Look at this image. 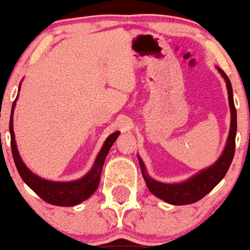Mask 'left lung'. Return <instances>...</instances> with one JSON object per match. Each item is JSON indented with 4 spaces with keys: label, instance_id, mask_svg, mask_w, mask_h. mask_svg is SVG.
I'll list each match as a JSON object with an SVG mask.
<instances>
[{
    "label": "left lung",
    "instance_id": "8db88e82",
    "mask_svg": "<svg viewBox=\"0 0 250 250\" xmlns=\"http://www.w3.org/2000/svg\"><path fill=\"white\" fill-rule=\"evenodd\" d=\"M216 69L226 83L227 93H229V109H231V125H229V137H227L226 146H225L219 159L214 164L210 165L209 167L201 170L186 181L177 182V184H167V182H160L152 179L148 175L147 169L143 164V160L141 159L140 155H137L142 176L150 193H153L155 197L167 202V203L172 204V206H187V204L201 201L224 179L229 165H231L232 159H233L237 132V113L236 108H234L233 92H232L231 81L224 73V70H221L217 66Z\"/></svg>",
    "mask_w": 250,
    "mask_h": 250
}]
</instances>
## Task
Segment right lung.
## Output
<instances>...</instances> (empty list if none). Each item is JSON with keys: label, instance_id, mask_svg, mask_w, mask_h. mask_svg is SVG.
<instances>
[{"label": "right lung", "instance_id": "right-lung-1", "mask_svg": "<svg viewBox=\"0 0 250 250\" xmlns=\"http://www.w3.org/2000/svg\"><path fill=\"white\" fill-rule=\"evenodd\" d=\"M19 90H21V83H19ZM17 98H18V96H17ZM16 101H14L13 105H12L11 120H9V132H11L12 154H13V159L14 163H16L17 170H18L19 175L23 179V181L40 198L43 199L47 203L52 204V206L74 207L80 204L81 202L86 201L87 198H90L96 192L98 185H100L101 174H102V167L103 164H104L105 157H107L113 143L115 142L118 136L120 135L119 131H115L112 135L108 136L107 140L103 143L101 150L98 152L97 157H96L92 167H91L90 171L83 177H81L79 180H74V181L66 182L44 180L42 177L38 176L36 174H34L31 170H29L28 167L21 160V157L19 155L18 148H17L16 136H14L13 130V114L14 108H16Z\"/></svg>", "mask_w": 250, "mask_h": 250}]
</instances>
